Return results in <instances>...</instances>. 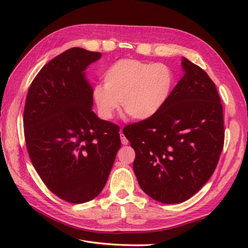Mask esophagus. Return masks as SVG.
<instances>
[{"label":"esophagus","mask_w":248,"mask_h":248,"mask_svg":"<svg viewBox=\"0 0 248 248\" xmlns=\"http://www.w3.org/2000/svg\"><path fill=\"white\" fill-rule=\"evenodd\" d=\"M120 138H121V142H122V145H127V144H128V140L126 139V137L124 136V134H123V132L120 133Z\"/></svg>","instance_id":"esophagus-1"}]
</instances>
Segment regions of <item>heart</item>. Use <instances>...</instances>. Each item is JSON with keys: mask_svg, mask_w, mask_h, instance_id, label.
Segmentation results:
<instances>
[{"mask_svg": "<svg viewBox=\"0 0 248 248\" xmlns=\"http://www.w3.org/2000/svg\"><path fill=\"white\" fill-rule=\"evenodd\" d=\"M102 85L93 88L99 116L109 120L121 102L125 114L134 120L153 117L170 95L174 77L166 65L122 59L104 72Z\"/></svg>", "mask_w": 248, "mask_h": 248, "instance_id": "obj_1", "label": "heart"}]
</instances>
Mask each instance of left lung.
Returning <instances> with one entry per match:
<instances>
[{
    "label": "left lung",
    "mask_w": 248,
    "mask_h": 248,
    "mask_svg": "<svg viewBox=\"0 0 248 248\" xmlns=\"http://www.w3.org/2000/svg\"><path fill=\"white\" fill-rule=\"evenodd\" d=\"M183 78L153 117L127 125L140 188L163 204L196 194L214 172L223 148L220 97L201 67L182 58Z\"/></svg>",
    "instance_id": "8db88e82"
}]
</instances>
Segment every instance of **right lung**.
<instances>
[{
    "label": "right lung",
    "mask_w": 248,
    "mask_h": 248,
    "mask_svg": "<svg viewBox=\"0 0 248 248\" xmlns=\"http://www.w3.org/2000/svg\"><path fill=\"white\" fill-rule=\"evenodd\" d=\"M100 52L72 47L42 67L30 86L24 110L28 153L47 188L73 204L102 191L118 150L119 127L92 110L87 67Z\"/></svg>",
    "instance_id": "right-lung-1"
}]
</instances>
